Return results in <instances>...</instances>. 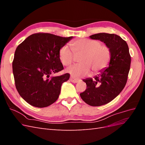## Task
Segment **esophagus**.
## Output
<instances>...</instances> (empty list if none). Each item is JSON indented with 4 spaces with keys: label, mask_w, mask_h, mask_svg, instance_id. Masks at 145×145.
Here are the masks:
<instances>
[{
    "label": "esophagus",
    "mask_w": 145,
    "mask_h": 145,
    "mask_svg": "<svg viewBox=\"0 0 145 145\" xmlns=\"http://www.w3.org/2000/svg\"><path fill=\"white\" fill-rule=\"evenodd\" d=\"M70 80L73 83H77L78 81H79V79L74 78L73 76H71V77H70Z\"/></svg>",
    "instance_id": "esophagus-1"
}]
</instances>
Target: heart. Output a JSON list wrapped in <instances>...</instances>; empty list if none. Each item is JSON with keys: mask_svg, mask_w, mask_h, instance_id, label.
Segmentation results:
<instances>
[{"mask_svg": "<svg viewBox=\"0 0 145 145\" xmlns=\"http://www.w3.org/2000/svg\"><path fill=\"white\" fill-rule=\"evenodd\" d=\"M71 47L65 45L60 48L59 59L65 66H68L80 56V63L74 64L67 68L66 71L73 77H81L93 71L97 74L106 68L111 60V51L99 40L81 39L71 43Z\"/></svg>", "mask_w": 145, "mask_h": 145, "instance_id": "1", "label": "heart"}]
</instances>
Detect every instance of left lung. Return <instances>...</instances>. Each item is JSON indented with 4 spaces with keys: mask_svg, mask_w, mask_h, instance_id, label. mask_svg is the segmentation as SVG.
Returning a JSON list of instances; mask_svg holds the SVG:
<instances>
[{
    "mask_svg": "<svg viewBox=\"0 0 145 145\" xmlns=\"http://www.w3.org/2000/svg\"><path fill=\"white\" fill-rule=\"evenodd\" d=\"M89 37L103 42L111 54L108 67L93 78L83 80L87 88L80 94L82 99L90 106H99L110 102L123 89L130 69L131 56L127 43L116 34L102 33Z\"/></svg>",
    "mask_w": 145,
    "mask_h": 145,
    "instance_id": "left-lung-1",
    "label": "left lung"
}]
</instances>
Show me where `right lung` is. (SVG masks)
Segmentation results:
<instances>
[{"mask_svg":"<svg viewBox=\"0 0 145 145\" xmlns=\"http://www.w3.org/2000/svg\"><path fill=\"white\" fill-rule=\"evenodd\" d=\"M72 38L50 33L33 34L17 47L12 62L15 85L21 97L29 105L47 107L59 98L61 86L70 75H50L63 69L59 51Z\"/></svg>","mask_w":145,"mask_h":145,"instance_id":"obj_1","label":"right lung"}]
</instances>
